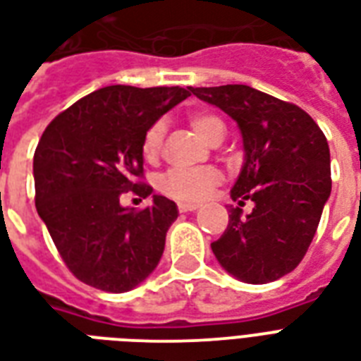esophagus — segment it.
<instances>
[{
    "label": "esophagus",
    "instance_id": "1",
    "mask_svg": "<svg viewBox=\"0 0 361 361\" xmlns=\"http://www.w3.org/2000/svg\"><path fill=\"white\" fill-rule=\"evenodd\" d=\"M200 205H195V203H178V211L180 212H192V211H197Z\"/></svg>",
    "mask_w": 361,
    "mask_h": 361
}]
</instances>
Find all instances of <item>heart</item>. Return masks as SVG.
<instances>
[{
	"instance_id": "b5f03b06",
	"label": "heart",
	"mask_w": 361,
	"mask_h": 361,
	"mask_svg": "<svg viewBox=\"0 0 361 361\" xmlns=\"http://www.w3.org/2000/svg\"><path fill=\"white\" fill-rule=\"evenodd\" d=\"M190 124L195 130V133L209 145L216 137L226 133L224 122L214 114L197 113L190 118ZM164 133H166V124L158 120L150 126L142 137V156L149 161H154L160 156ZM220 178H222V175L214 167H192V169L175 167L158 178V190L167 197L178 201V203H197V201L205 200L207 194L220 183Z\"/></svg>"
}]
</instances>
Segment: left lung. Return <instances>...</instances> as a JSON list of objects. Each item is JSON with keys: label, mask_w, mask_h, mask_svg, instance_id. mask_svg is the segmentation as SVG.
<instances>
[{"label": "left lung", "mask_w": 361, "mask_h": 361, "mask_svg": "<svg viewBox=\"0 0 361 361\" xmlns=\"http://www.w3.org/2000/svg\"><path fill=\"white\" fill-rule=\"evenodd\" d=\"M235 120L245 164L231 188L239 207L211 248L230 275L265 284L294 271L317 233L331 192L329 147L309 114L247 85L192 88ZM245 199L255 201L247 219Z\"/></svg>", "instance_id": "left-lung-1"}]
</instances>
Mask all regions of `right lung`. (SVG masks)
<instances>
[{
	"label": "right lung",
	"mask_w": 361,
	"mask_h": 361,
	"mask_svg": "<svg viewBox=\"0 0 361 361\" xmlns=\"http://www.w3.org/2000/svg\"><path fill=\"white\" fill-rule=\"evenodd\" d=\"M188 96L190 86H105L58 114L39 139L35 207L61 259L88 286L122 294L160 262L178 216L175 201L152 195V205L135 211L120 205V195L152 194L137 180L142 137Z\"/></svg>",
	"instance_id": "1"
}]
</instances>
